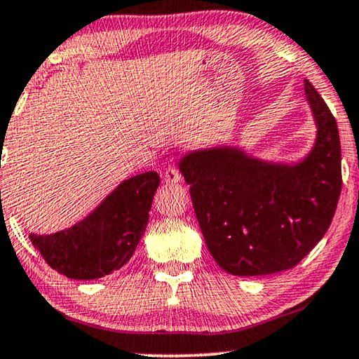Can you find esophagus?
Wrapping results in <instances>:
<instances>
[{"label": "esophagus", "mask_w": 359, "mask_h": 359, "mask_svg": "<svg viewBox=\"0 0 359 359\" xmlns=\"http://www.w3.org/2000/svg\"><path fill=\"white\" fill-rule=\"evenodd\" d=\"M163 180H165L166 184L178 183V181H181L180 170L175 168V166H168V168H166L165 173H163Z\"/></svg>", "instance_id": "obj_1"}]
</instances>
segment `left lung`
Instances as JSON below:
<instances>
[{"label": "left lung", "instance_id": "1", "mask_svg": "<svg viewBox=\"0 0 359 359\" xmlns=\"http://www.w3.org/2000/svg\"><path fill=\"white\" fill-rule=\"evenodd\" d=\"M317 142L302 163L266 165L233 149L194 151L180 170L210 255L235 276L294 268L330 227L341 191L338 126L311 81Z\"/></svg>", "mask_w": 359, "mask_h": 359}]
</instances>
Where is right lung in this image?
Returning a JSON list of instances; mask_svg holds the SVG:
<instances>
[{
    "instance_id": "add662e5",
    "label": "right lung",
    "mask_w": 359,
    "mask_h": 359,
    "mask_svg": "<svg viewBox=\"0 0 359 359\" xmlns=\"http://www.w3.org/2000/svg\"><path fill=\"white\" fill-rule=\"evenodd\" d=\"M160 184L155 171L126 180L100 208L80 224L52 235L29 238L48 266L72 279H96L129 262L149 224L154 194Z\"/></svg>"
}]
</instances>
